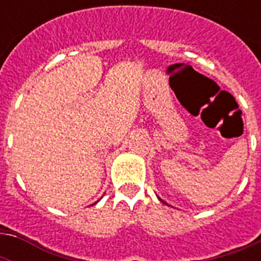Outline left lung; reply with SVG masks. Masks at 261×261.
Listing matches in <instances>:
<instances>
[{
    "label": "left lung",
    "mask_w": 261,
    "mask_h": 261,
    "mask_svg": "<svg viewBox=\"0 0 261 261\" xmlns=\"http://www.w3.org/2000/svg\"><path fill=\"white\" fill-rule=\"evenodd\" d=\"M160 200H161V199H160ZM161 202H164V200H161ZM164 203H165V202H164Z\"/></svg>",
    "instance_id": "obj_1"
}]
</instances>
